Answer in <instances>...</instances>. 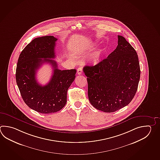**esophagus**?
Returning a JSON list of instances; mask_svg holds the SVG:
<instances>
[{
  "instance_id": "1",
  "label": "esophagus",
  "mask_w": 160,
  "mask_h": 160,
  "mask_svg": "<svg viewBox=\"0 0 160 160\" xmlns=\"http://www.w3.org/2000/svg\"><path fill=\"white\" fill-rule=\"evenodd\" d=\"M77 72H78V75H82V67H78L77 70Z\"/></svg>"
}]
</instances>
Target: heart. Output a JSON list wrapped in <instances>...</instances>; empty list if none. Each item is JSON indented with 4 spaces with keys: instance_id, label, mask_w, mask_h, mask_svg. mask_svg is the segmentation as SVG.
Masks as SVG:
<instances>
[{
    "instance_id": "1",
    "label": "heart",
    "mask_w": 160,
    "mask_h": 160,
    "mask_svg": "<svg viewBox=\"0 0 160 160\" xmlns=\"http://www.w3.org/2000/svg\"><path fill=\"white\" fill-rule=\"evenodd\" d=\"M95 62H97V60H96V59H95Z\"/></svg>"
}]
</instances>
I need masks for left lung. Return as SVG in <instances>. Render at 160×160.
<instances>
[{"label": "left lung", "instance_id": "8db88e82", "mask_svg": "<svg viewBox=\"0 0 160 160\" xmlns=\"http://www.w3.org/2000/svg\"><path fill=\"white\" fill-rule=\"evenodd\" d=\"M89 100L95 108L114 112L129 104L137 92L140 67L137 52L118 35L114 51L94 66H85Z\"/></svg>", "mask_w": 160, "mask_h": 160}]
</instances>
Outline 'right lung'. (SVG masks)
Returning a JSON list of instances; mask_svg holds the SVG:
<instances>
[{"mask_svg": "<svg viewBox=\"0 0 160 160\" xmlns=\"http://www.w3.org/2000/svg\"><path fill=\"white\" fill-rule=\"evenodd\" d=\"M57 40L53 36L34 39L22 51L17 63L16 80L23 100L41 113H55L65 106L67 91L76 77L75 69L62 71L54 60L46 59L55 58ZM45 62L52 65L53 74L49 82L42 86L37 82L36 73Z\"/></svg>", "mask_w": 160, "mask_h": 160, "instance_id": "1", "label": "right lung"}]
</instances>
